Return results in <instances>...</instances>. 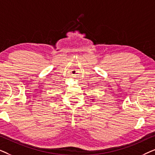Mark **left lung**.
<instances>
[{"label":"left lung","instance_id":"obj_1","mask_svg":"<svg viewBox=\"0 0 155 155\" xmlns=\"http://www.w3.org/2000/svg\"><path fill=\"white\" fill-rule=\"evenodd\" d=\"M92 100H94V99H92Z\"/></svg>","mask_w":155,"mask_h":155}]
</instances>
